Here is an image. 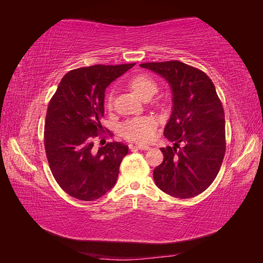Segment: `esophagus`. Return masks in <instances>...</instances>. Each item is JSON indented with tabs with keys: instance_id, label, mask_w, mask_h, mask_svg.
<instances>
[{
	"instance_id": "1",
	"label": "esophagus",
	"mask_w": 263,
	"mask_h": 263,
	"mask_svg": "<svg viewBox=\"0 0 263 263\" xmlns=\"http://www.w3.org/2000/svg\"><path fill=\"white\" fill-rule=\"evenodd\" d=\"M129 148L132 149V150H149L150 149V147H148V146H142V145H130L129 146Z\"/></svg>"
}]
</instances>
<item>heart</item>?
<instances>
[{
	"mask_svg": "<svg viewBox=\"0 0 263 263\" xmlns=\"http://www.w3.org/2000/svg\"><path fill=\"white\" fill-rule=\"evenodd\" d=\"M130 90L142 100L151 98L157 91V84L153 79L146 76H137L133 78L128 83ZM107 108H112V97H108ZM156 122L150 117L137 118L127 122L122 127V133L124 136L135 142H148L155 137Z\"/></svg>",
	"mask_w": 263,
	"mask_h": 263,
	"instance_id": "1",
	"label": "heart"
}]
</instances>
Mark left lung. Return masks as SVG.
I'll return each mask as SVG.
<instances>
[{"label": "left lung", "instance_id": "8db88e82", "mask_svg": "<svg viewBox=\"0 0 263 263\" xmlns=\"http://www.w3.org/2000/svg\"><path fill=\"white\" fill-rule=\"evenodd\" d=\"M140 67L162 77L172 92L163 135L173 146L161 148L163 161L154 170L156 185L179 198L201 194L216 178L226 149L225 114L215 86L203 71L178 60Z\"/></svg>", "mask_w": 263, "mask_h": 263}]
</instances>
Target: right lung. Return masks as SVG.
Here are the masks:
<instances>
[{
    "label": "right lung",
    "mask_w": 263,
    "mask_h": 263,
    "mask_svg": "<svg viewBox=\"0 0 263 263\" xmlns=\"http://www.w3.org/2000/svg\"><path fill=\"white\" fill-rule=\"evenodd\" d=\"M134 66L95 65L70 71L49 102L47 159L60 187L78 200H98L115 185L128 147L113 141L97 151L93 139L103 132L106 87Z\"/></svg>",
    "instance_id": "add662e5"
}]
</instances>
